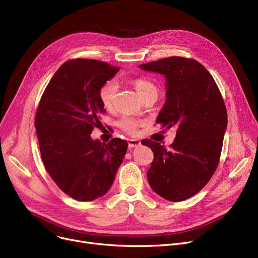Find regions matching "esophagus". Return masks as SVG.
<instances>
[{
  "instance_id": "esophagus-1",
  "label": "esophagus",
  "mask_w": 258,
  "mask_h": 258,
  "mask_svg": "<svg viewBox=\"0 0 258 258\" xmlns=\"http://www.w3.org/2000/svg\"><path fill=\"white\" fill-rule=\"evenodd\" d=\"M141 145V142L140 140H137V139H131L130 142H128V147L130 148H134V147H138Z\"/></svg>"
}]
</instances>
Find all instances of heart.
<instances>
[{
    "mask_svg": "<svg viewBox=\"0 0 258 258\" xmlns=\"http://www.w3.org/2000/svg\"><path fill=\"white\" fill-rule=\"evenodd\" d=\"M133 84L143 100L150 96H158V87L150 79L139 77L134 79ZM117 94L118 84L115 79L106 80L105 83L101 85L98 92L99 99L102 105L106 108H111L114 105L117 98ZM118 124L127 134L134 135L138 132V128L143 124V120L130 116H123L119 120Z\"/></svg>",
    "mask_w": 258,
    "mask_h": 258,
    "instance_id": "obj_1",
    "label": "heart"
}]
</instances>
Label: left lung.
Returning <instances> with one entry per match:
<instances>
[{
    "label": "left lung",
    "mask_w": 258,
    "mask_h": 258,
    "mask_svg": "<svg viewBox=\"0 0 258 258\" xmlns=\"http://www.w3.org/2000/svg\"><path fill=\"white\" fill-rule=\"evenodd\" d=\"M139 67L165 76L166 101L156 122L177 127L170 150L150 139L141 142L154 153L147 180L160 197L181 202L202 190L219 165L226 105L213 77L196 59L171 56Z\"/></svg>",
    "instance_id": "8db88e82"
}]
</instances>
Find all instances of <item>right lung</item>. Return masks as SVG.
<instances>
[{
    "mask_svg": "<svg viewBox=\"0 0 258 258\" xmlns=\"http://www.w3.org/2000/svg\"><path fill=\"white\" fill-rule=\"evenodd\" d=\"M120 68L76 58L63 62L39 100L35 128L43 163L61 190L80 202L104 196L126 154L127 142L114 138L107 144L91 133L105 113L99 88Z\"/></svg>",
    "mask_w": 258,
    "mask_h": 258,
    "instance_id": "1",
    "label": "right lung"
}]
</instances>
